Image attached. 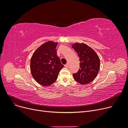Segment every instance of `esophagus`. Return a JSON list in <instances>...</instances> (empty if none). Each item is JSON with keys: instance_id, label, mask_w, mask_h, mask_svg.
Masks as SVG:
<instances>
[{"instance_id": "obj_1", "label": "esophagus", "mask_w": 128, "mask_h": 128, "mask_svg": "<svg viewBox=\"0 0 128 128\" xmlns=\"http://www.w3.org/2000/svg\"><path fill=\"white\" fill-rule=\"evenodd\" d=\"M65 68H68V64H65Z\"/></svg>"}]
</instances>
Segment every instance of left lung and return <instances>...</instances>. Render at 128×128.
Here are the masks:
<instances>
[{
    "mask_svg": "<svg viewBox=\"0 0 128 128\" xmlns=\"http://www.w3.org/2000/svg\"><path fill=\"white\" fill-rule=\"evenodd\" d=\"M72 48L79 58L80 69L73 74L74 78L81 84H88L94 79L100 68V60L97 53L85 44L75 43Z\"/></svg>",
    "mask_w": 128,
    "mask_h": 128,
    "instance_id": "obj_1",
    "label": "left lung"
}]
</instances>
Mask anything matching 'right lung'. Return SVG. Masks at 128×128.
I'll list each match as a JSON object with an SVG mask.
<instances>
[{"mask_svg": "<svg viewBox=\"0 0 128 128\" xmlns=\"http://www.w3.org/2000/svg\"><path fill=\"white\" fill-rule=\"evenodd\" d=\"M58 42H47L34 52L30 59V71L36 82L44 86L54 82L64 67L56 53Z\"/></svg>", "mask_w": 128, "mask_h": 128, "instance_id": "1", "label": "right lung"}]
</instances>
